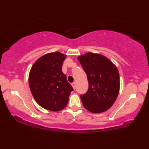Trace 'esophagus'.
Here are the masks:
<instances>
[{"label": "esophagus", "mask_w": 149, "mask_h": 149, "mask_svg": "<svg viewBox=\"0 0 149 149\" xmlns=\"http://www.w3.org/2000/svg\"><path fill=\"white\" fill-rule=\"evenodd\" d=\"M71 85H72V87H73V89H76V83H71Z\"/></svg>", "instance_id": "esophagus-1"}]
</instances>
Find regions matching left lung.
<instances>
[{"instance_id": "obj_1", "label": "left lung", "mask_w": 149, "mask_h": 149, "mask_svg": "<svg viewBox=\"0 0 149 149\" xmlns=\"http://www.w3.org/2000/svg\"><path fill=\"white\" fill-rule=\"evenodd\" d=\"M88 77V92L80 98L85 109L100 113L110 109L120 90L118 70L109 58L98 53L88 52L78 57Z\"/></svg>"}]
</instances>
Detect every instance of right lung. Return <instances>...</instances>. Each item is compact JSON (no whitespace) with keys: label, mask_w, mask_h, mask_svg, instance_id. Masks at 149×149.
I'll use <instances>...</instances> for the list:
<instances>
[{"label":"right lung","mask_w":149,"mask_h":149,"mask_svg":"<svg viewBox=\"0 0 149 149\" xmlns=\"http://www.w3.org/2000/svg\"><path fill=\"white\" fill-rule=\"evenodd\" d=\"M66 57L59 52L47 53L35 61L29 75V85L36 102L51 111L64 109L73 90L61 71Z\"/></svg>","instance_id":"obj_1"}]
</instances>
